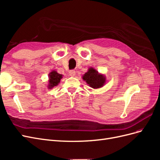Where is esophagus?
<instances>
[{
	"mask_svg": "<svg viewBox=\"0 0 160 160\" xmlns=\"http://www.w3.org/2000/svg\"><path fill=\"white\" fill-rule=\"evenodd\" d=\"M75 74H76V72H75V71L74 70H71L69 71V75L71 77H74L75 75Z\"/></svg>",
	"mask_w": 160,
	"mask_h": 160,
	"instance_id": "34e87169",
	"label": "esophagus"
}]
</instances>
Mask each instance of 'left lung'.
<instances>
[{
    "label": "left lung",
    "mask_w": 160,
    "mask_h": 160,
    "mask_svg": "<svg viewBox=\"0 0 160 160\" xmlns=\"http://www.w3.org/2000/svg\"><path fill=\"white\" fill-rule=\"evenodd\" d=\"M83 79L90 88L99 89L105 85L106 77L103 74L99 73L93 67H89L88 71L82 77Z\"/></svg>",
    "instance_id": "1"
}]
</instances>
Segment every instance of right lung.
Here are the masks:
<instances>
[{"label": "right lung", "instance_id": "add662e5", "mask_svg": "<svg viewBox=\"0 0 160 160\" xmlns=\"http://www.w3.org/2000/svg\"><path fill=\"white\" fill-rule=\"evenodd\" d=\"M62 78V75L58 73L57 71L53 70L49 72V80H48L47 88L51 89L57 86L60 83L61 79Z\"/></svg>", "mask_w": 160, "mask_h": 160}]
</instances>
